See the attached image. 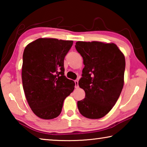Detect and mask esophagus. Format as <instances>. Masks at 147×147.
<instances>
[{
	"mask_svg": "<svg viewBox=\"0 0 147 147\" xmlns=\"http://www.w3.org/2000/svg\"><path fill=\"white\" fill-rule=\"evenodd\" d=\"M74 83H75V88H78V81L74 80Z\"/></svg>",
	"mask_w": 147,
	"mask_h": 147,
	"instance_id": "34e87169",
	"label": "esophagus"
}]
</instances>
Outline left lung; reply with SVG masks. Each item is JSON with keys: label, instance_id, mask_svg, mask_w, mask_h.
Returning <instances> with one entry per match:
<instances>
[{"label": "left lung", "instance_id": "obj_1", "mask_svg": "<svg viewBox=\"0 0 147 147\" xmlns=\"http://www.w3.org/2000/svg\"><path fill=\"white\" fill-rule=\"evenodd\" d=\"M75 47L85 65L78 85L86 96L77 102L78 110L86 118H102L113 108L121 94L125 58L113 43L77 41Z\"/></svg>", "mask_w": 147, "mask_h": 147}]
</instances>
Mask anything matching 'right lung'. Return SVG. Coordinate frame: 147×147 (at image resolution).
Returning a JSON list of instances; mask_svg holds the SVG:
<instances>
[{
	"label": "right lung",
	"instance_id": "add662e5",
	"mask_svg": "<svg viewBox=\"0 0 147 147\" xmlns=\"http://www.w3.org/2000/svg\"><path fill=\"white\" fill-rule=\"evenodd\" d=\"M73 41L39 38L24 50L22 81L26 98L36 115L53 119L61 112L63 101L74 89L64 75V58Z\"/></svg>",
	"mask_w": 147,
	"mask_h": 147
}]
</instances>
